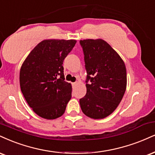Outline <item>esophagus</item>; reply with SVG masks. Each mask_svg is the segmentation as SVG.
<instances>
[{"label":"esophagus","instance_id":"esophagus-1","mask_svg":"<svg viewBox=\"0 0 155 155\" xmlns=\"http://www.w3.org/2000/svg\"><path fill=\"white\" fill-rule=\"evenodd\" d=\"M76 84H77V83H76V82H74V83H72V86H73V87H75Z\"/></svg>","mask_w":155,"mask_h":155}]
</instances>
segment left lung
<instances>
[{"mask_svg":"<svg viewBox=\"0 0 155 155\" xmlns=\"http://www.w3.org/2000/svg\"><path fill=\"white\" fill-rule=\"evenodd\" d=\"M80 44L87 73V94L79 100L81 109L91 118H105L118 107L126 92V66L118 53L102 39L80 40ZM89 80L91 83L87 84Z\"/></svg>","mask_w":155,"mask_h":155,"instance_id":"8db88e82","label":"left lung"}]
</instances>
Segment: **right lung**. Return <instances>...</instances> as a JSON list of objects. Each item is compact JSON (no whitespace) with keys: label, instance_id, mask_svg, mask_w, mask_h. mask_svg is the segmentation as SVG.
Returning <instances> with one entry per match:
<instances>
[{"label":"right lung","instance_id":"add662e5","mask_svg":"<svg viewBox=\"0 0 155 155\" xmlns=\"http://www.w3.org/2000/svg\"><path fill=\"white\" fill-rule=\"evenodd\" d=\"M76 43L75 40H45L22 63L21 92L29 107L41 118L53 120L65 113L72 87L65 81L62 65Z\"/></svg>","mask_w":155,"mask_h":155}]
</instances>
